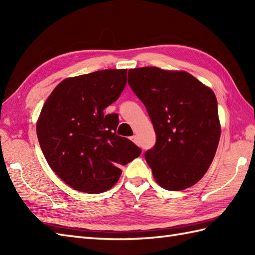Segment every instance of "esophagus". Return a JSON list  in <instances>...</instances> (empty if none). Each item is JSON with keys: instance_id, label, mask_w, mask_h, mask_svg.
<instances>
[{"instance_id": "obj_1", "label": "esophagus", "mask_w": 255, "mask_h": 255, "mask_svg": "<svg viewBox=\"0 0 255 255\" xmlns=\"http://www.w3.org/2000/svg\"><path fill=\"white\" fill-rule=\"evenodd\" d=\"M131 140L134 142V143H138V139H137V136H132L131 137Z\"/></svg>"}]
</instances>
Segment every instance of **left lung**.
Segmentation results:
<instances>
[{
    "label": "left lung",
    "mask_w": 255,
    "mask_h": 255,
    "mask_svg": "<svg viewBox=\"0 0 255 255\" xmlns=\"http://www.w3.org/2000/svg\"><path fill=\"white\" fill-rule=\"evenodd\" d=\"M128 84L143 103L156 141L144 156L153 177L169 191H183L207 172L220 138L217 99L184 71L131 69Z\"/></svg>",
    "instance_id": "obj_1"
}]
</instances>
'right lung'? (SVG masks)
<instances>
[{
    "label": "right lung",
    "mask_w": 255,
    "mask_h": 255,
    "mask_svg": "<svg viewBox=\"0 0 255 255\" xmlns=\"http://www.w3.org/2000/svg\"><path fill=\"white\" fill-rule=\"evenodd\" d=\"M127 70H101L63 80L37 122V137L53 172L80 192L99 194L115 185L141 149L116 133L117 114L104 110L118 100Z\"/></svg>",
    "instance_id": "obj_1"
}]
</instances>
